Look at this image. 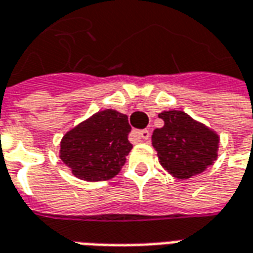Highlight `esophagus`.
I'll return each instance as SVG.
<instances>
[{
  "label": "esophagus",
  "instance_id": "1",
  "mask_svg": "<svg viewBox=\"0 0 253 253\" xmlns=\"http://www.w3.org/2000/svg\"><path fill=\"white\" fill-rule=\"evenodd\" d=\"M151 137V131L149 130H135L131 132V141H146Z\"/></svg>",
  "mask_w": 253,
  "mask_h": 253
}]
</instances>
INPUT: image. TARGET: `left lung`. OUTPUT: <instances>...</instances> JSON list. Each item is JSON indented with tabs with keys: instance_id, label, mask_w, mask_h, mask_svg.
Here are the masks:
<instances>
[{
	"instance_id": "left-lung-1",
	"label": "left lung",
	"mask_w": 253,
	"mask_h": 253,
	"mask_svg": "<svg viewBox=\"0 0 253 253\" xmlns=\"http://www.w3.org/2000/svg\"><path fill=\"white\" fill-rule=\"evenodd\" d=\"M159 118L164 126L153 131L152 146L169 174L188 179L212 166L218 157V132L183 111H163Z\"/></svg>"
}]
</instances>
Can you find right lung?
<instances>
[{
	"label": "right lung",
	"instance_id": "obj_1",
	"mask_svg": "<svg viewBox=\"0 0 253 253\" xmlns=\"http://www.w3.org/2000/svg\"><path fill=\"white\" fill-rule=\"evenodd\" d=\"M131 127L126 115L104 109L65 132L59 156L72 175L87 182L107 181L121 172L127 155Z\"/></svg>",
	"mask_w": 253,
	"mask_h": 253
}]
</instances>
